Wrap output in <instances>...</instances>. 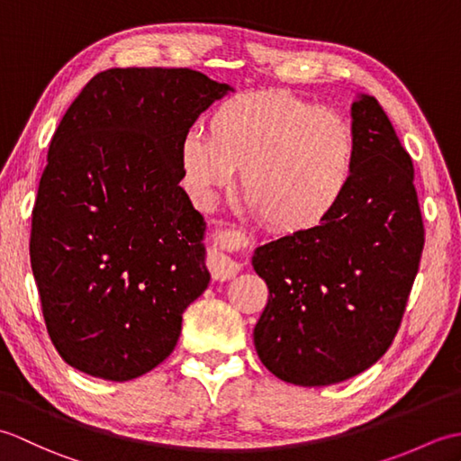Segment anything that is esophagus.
Instances as JSON below:
<instances>
[{
  "label": "esophagus",
  "mask_w": 461,
  "mask_h": 461,
  "mask_svg": "<svg viewBox=\"0 0 461 461\" xmlns=\"http://www.w3.org/2000/svg\"><path fill=\"white\" fill-rule=\"evenodd\" d=\"M223 240V236H221ZM208 267L212 271V277L215 281H228L231 277H236L238 273L241 271V263L231 259V256H228V253H223L221 248L213 246L210 249V256H208Z\"/></svg>",
  "instance_id": "34e87169"
}]
</instances>
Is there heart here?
<instances>
[{
  "label": "heart",
  "mask_w": 461,
  "mask_h": 461,
  "mask_svg": "<svg viewBox=\"0 0 461 461\" xmlns=\"http://www.w3.org/2000/svg\"><path fill=\"white\" fill-rule=\"evenodd\" d=\"M357 134L345 116L283 89L233 95L208 116V136L180 142L185 182L210 202L233 182L259 220L283 236L325 225L347 198L357 170Z\"/></svg>",
  "instance_id": "heart-1"
}]
</instances>
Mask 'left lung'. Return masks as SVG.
<instances>
[{"mask_svg": "<svg viewBox=\"0 0 461 461\" xmlns=\"http://www.w3.org/2000/svg\"><path fill=\"white\" fill-rule=\"evenodd\" d=\"M355 178L332 218L253 251L269 299L253 329L263 365L297 386L370 368L398 332L424 249L414 166L375 96L350 104Z\"/></svg>", "mask_w": 461, "mask_h": 461, "instance_id": "1", "label": "left lung"}]
</instances>
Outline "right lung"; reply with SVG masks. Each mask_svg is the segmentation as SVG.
Listing matches in <instances>:
<instances>
[{"mask_svg":"<svg viewBox=\"0 0 461 461\" xmlns=\"http://www.w3.org/2000/svg\"><path fill=\"white\" fill-rule=\"evenodd\" d=\"M233 89L192 68H109L49 146L29 256L47 332L73 368L124 382L158 366L210 285L180 142Z\"/></svg>","mask_w":461,"mask_h":461,"instance_id":"right-lung-1","label":"right lung"}]
</instances>
